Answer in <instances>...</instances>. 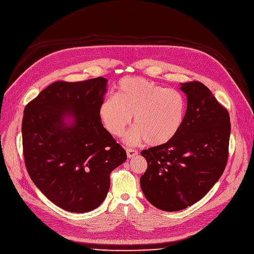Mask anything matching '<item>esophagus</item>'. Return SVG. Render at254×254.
<instances>
[{"label": "esophagus", "mask_w": 254, "mask_h": 254, "mask_svg": "<svg viewBox=\"0 0 254 254\" xmlns=\"http://www.w3.org/2000/svg\"><path fill=\"white\" fill-rule=\"evenodd\" d=\"M126 153H127V157L128 158H132L134 156H136L138 154V151L135 149H126Z\"/></svg>", "instance_id": "34e87169"}]
</instances>
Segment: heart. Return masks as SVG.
I'll return each mask as SVG.
<instances>
[{
	"mask_svg": "<svg viewBox=\"0 0 254 254\" xmlns=\"http://www.w3.org/2000/svg\"><path fill=\"white\" fill-rule=\"evenodd\" d=\"M186 99L177 89L164 88L152 81L127 77L116 87L115 96L105 98L98 115L105 129L122 137L134 115V129L128 143L145 140L150 146L163 145L182 128L186 116Z\"/></svg>",
	"mask_w": 254,
	"mask_h": 254,
	"instance_id": "heart-1",
	"label": "heart"
}]
</instances>
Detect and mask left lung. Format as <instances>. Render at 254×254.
<instances>
[{
	"mask_svg": "<svg viewBox=\"0 0 254 254\" xmlns=\"http://www.w3.org/2000/svg\"><path fill=\"white\" fill-rule=\"evenodd\" d=\"M180 86L187 97L182 128L169 142L141 151L148 165L141 189L152 205L168 212L203 198L221 177L228 158L227 110L202 83Z\"/></svg>",
	"mask_w": 254,
	"mask_h": 254,
	"instance_id": "left-lung-1",
	"label": "left lung"
}]
</instances>
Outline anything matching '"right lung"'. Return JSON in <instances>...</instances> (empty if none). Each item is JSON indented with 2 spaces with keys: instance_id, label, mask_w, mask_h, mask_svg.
Returning <instances> with one entry per match:
<instances>
[{
  "instance_id": "add662e5",
  "label": "right lung",
  "mask_w": 254,
  "mask_h": 254,
  "mask_svg": "<svg viewBox=\"0 0 254 254\" xmlns=\"http://www.w3.org/2000/svg\"><path fill=\"white\" fill-rule=\"evenodd\" d=\"M107 82H55L24 110L28 173L50 201L69 212L96 209L107 196L111 171L127 159L98 115Z\"/></svg>"
}]
</instances>
